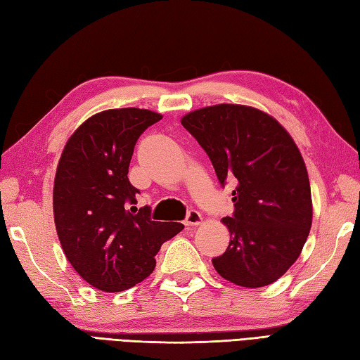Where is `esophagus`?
Listing matches in <instances>:
<instances>
[{"mask_svg":"<svg viewBox=\"0 0 360 360\" xmlns=\"http://www.w3.org/2000/svg\"><path fill=\"white\" fill-rule=\"evenodd\" d=\"M202 223V215L198 212V210H188L187 218H186V224L187 226H198V224Z\"/></svg>","mask_w":360,"mask_h":360,"instance_id":"obj_1","label":"esophagus"}]
</instances>
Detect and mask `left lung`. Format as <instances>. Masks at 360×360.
Segmentation results:
<instances>
[{
  "label": "left lung",
  "instance_id": "1",
  "mask_svg": "<svg viewBox=\"0 0 360 360\" xmlns=\"http://www.w3.org/2000/svg\"><path fill=\"white\" fill-rule=\"evenodd\" d=\"M181 123L207 153L218 181H237L234 215L221 218L231 240L214 269L236 285L273 284L297 262L312 226L311 184L297 143L276 118L243 104L207 105Z\"/></svg>",
  "mask_w": 360,
  "mask_h": 360
}]
</instances>
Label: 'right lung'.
<instances>
[{
	"label": "right lung",
	"instance_id": "right-lung-1",
	"mask_svg": "<svg viewBox=\"0 0 360 360\" xmlns=\"http://www.w3.org/2000/svg\"><path fill=\"white\" fill-rule=\"evenodd\" d=\"M162 118L148 109H108L87 118L63 146L53 187L54 224L63 255L98 290L115 293L150 276L162 243L182 223L151 220L137 202L129 162L148 126Z\"/></svg>",
	"mask_w": 360,
	"mask_h": 360
}]
</instances>
